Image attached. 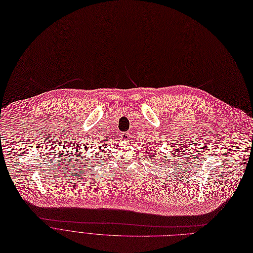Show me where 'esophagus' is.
<instances>
[{
	"label": "esophagus",
	"mask_w": 253,
	"mask_h": 253,
	"mask_svg": "<svg viewBox=\"0 0 253 253\" xmlns=\"http://www.w3.org/2000/svg\"><path fill=\"white\" fill-rule=\"evenodd\" d=\"M129 138V135L127 133H122L120 134V139L124 140V141H127Z\"/></svg>",
	"instance_id": "esophagus-1"
}]
</instances>
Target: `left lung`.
I'll return each instance as SVG.
<instances>
[{
  "instance_id": "1",
  "label": "left lung",
  "mask_w": 253,
  "mask_h": 253,
  "mask_svg": "<svg viewBox=\"0 0 253 253\" xmlns=\"http://www.w3.org/2000/svg\"><path fill=\"white\" fill-rule=\"evenodd\" d=\"M149 144H150V143H149ZM147 148H148V147H147ZM153 150H154V146H152V147H150V148H149V150H148V152H149V154H152V153H153V152H154V151H153ZM152 158H153V156H152Z\"/></svg>"
}]
</instances>
